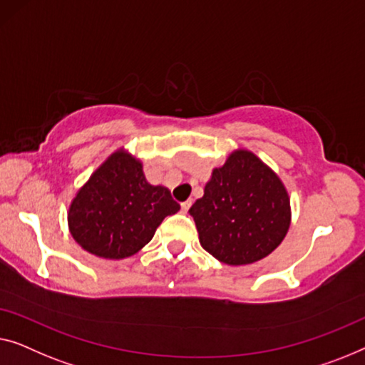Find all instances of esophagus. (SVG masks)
I'll return each instance as SVG.
<instances>
[{
    "label": "esophagus",
    "mask_w": 365,
    "mask_h": 365,
    "mask_svg": "<svg viewBox=\"0 0 365 365\" xmlns=\"http://www.w3.org/2000/svg\"><path fill=\"white\" fill-rule=\"evenodd\" d=\"M190 207H192V200H187V202L182 203V212L187 213L188 210H190Z\"/></svg>",
    "instance_id": "34e87169"
}]
</instances>
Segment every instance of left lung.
<instances>
[{"label": "left lung", "instance_id": "left-lung-1", "mask_svg": "<svg viewBox=\"0 0 365 365\" xmlns=\"http://www.w3.org/2000/svg\"><path fill=\"white\" fill-rule=\"evenodd\" d=\"M200 245L225 264L259 261L278 248L291 225L289 195L253 152L238 148L213 168L202 198L188 210Z\"/></svg>", "mask_w": 365, "mask_h": 365}]
</instances>
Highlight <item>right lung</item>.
<instances>
[{"label": "right lung", "mask_w": 365, "mask_h": 365, "mask_svg": "<svg viewBox=\"0 0 365 365\" xmlns=\"http://www.w3.org/2000/svg\"><path fill=\"white\" fill-rule=\"evenodd\" d=\"M178 210L170 190L148 183L142 162L119 148L76 193L68 225L73 238L91 255L124 259L140 251L163 218Z\"/></svg>", "instance_id": "obj_1"}]
</instances>
